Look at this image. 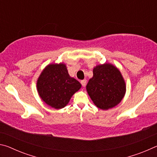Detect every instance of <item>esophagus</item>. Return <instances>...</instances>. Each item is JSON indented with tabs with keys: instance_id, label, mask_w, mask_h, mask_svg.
Here are the masks:
<instances>
[{
	"instance_id": "1",
	"label": "esophagus",
	"mask_w": 157,
	"mask_h": 157,
	"mask_svg": "<svg viewBox=\"0 0 157 157\" xmlns=\"http://www.w3.org/2000/svg\"><path fill=\"white\" fill-rule=\"evenodd\" d=\"M81 84L82 85V86H86V79H83V80H81Z\"/></svg>"
}]
</instances>
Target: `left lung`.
Listing matches in <instances>:
<instances>
[{"instance_id":"1","label":"left lung","mask_w":157,"mask_h":157,"mask_svg":"<svg viewBox=\"0 0 157 157\" xmlns=\"http://www.w3.org/2000/svg\"><path fill=\"white\" fill-rule=\"evenodd\" d=\"M86 85V91L96 107L103 110L115 107L123 99L125 82L119 70L110 63L98 65Z\"/></svg>"}]
</instances>
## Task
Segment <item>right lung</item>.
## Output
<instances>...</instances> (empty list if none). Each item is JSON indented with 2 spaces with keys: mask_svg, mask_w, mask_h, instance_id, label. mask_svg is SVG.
I'll use <instances>...</instances> for the list:
<instances>
[{
  "mask_svg": "<svg viewBox=\"0 0 157 157\" xmlns=\"http://www.w3.org/2000/svg\"><path fill=\"white\" fill-rule=\"evenodd\" d=\"M36 86L41 99L57 109L64 107L81 88V84L68 75L63 63L48 65L39 76Z\"/></svg>",
  "mask_w": 157,
  "mask_h": 157,
  "instance_id": "right-lung-1",
  "label": "right lung"
}]
</instances>
